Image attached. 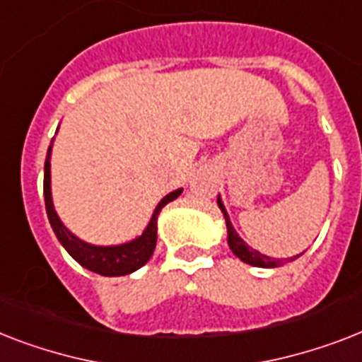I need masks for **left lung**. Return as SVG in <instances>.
I'll use <instances>...</instances> for the list:
<instances>
[{
    "label": "left lung",
    "mask_w": 362,
    "mask_h": 362,
    "mask_svg": "<svg viewBox=\"0 0 362 362\" xmlns=\"http://www.w3.org/2000/svg\"><path fill=\"white\" fill-rule=\"evenodd\" d=\"M217 206L221 208L223 217H225V223H227L228 247H230V251L234 252V255H236V257L240 258L242 262L249 264V266H255V267H279V266H283V260H279V258L266 257V255H262V252L257 251V249L249 247L247 243L243 242L242 236H240V234L236 232V228L232 227L230 217H228V214H227V208H225V204H223L221 197H219V195H217ZM303 252H299V255H296V257L284 258V260L292 262V260H296L298 257H301Z\"/></svg>",
    "instance_id": "obj_1"
}]
</instances>
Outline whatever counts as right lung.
<instances>
[{
	"mask_svg": "<svg viewBox=\"0 0 362 362\" xmlns=\"http://www.w3.org/2000/svg\"><path fill=\"white\" fill-rule=\"evenodd\" d=\"M57 134V132H55ZM52 145L48 146V154L44 161V202H46V214H48L49 225L54 228L55 236L61 242L66 252L74 258L76 262L81 264L85 269L95 272L104 277H120V275H130L135 269L145 266L151 260L152 252L156 249V240H158V216L161 208L169 204L171 201L178 199L184 189H175L169 195H165L158 202V206L152 211V217L148 225L145 227L143 234L130 242L119 243V245H93V243L83 242L81 238L64 227V223L59 219L57 211L54 208V199H52V173H49V160H52Z\"/></svg>",
	"mask_w": 362,
	"mask_h": 362,
	"instance_id": "right-lung-1",
	"label": "right lung"
}]
</instances>
